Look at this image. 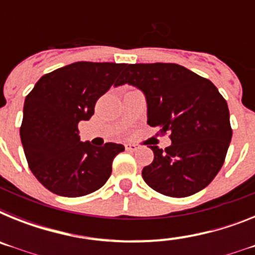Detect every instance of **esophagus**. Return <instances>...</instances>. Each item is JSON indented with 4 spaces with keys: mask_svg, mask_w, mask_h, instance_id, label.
<instances>
[{
    "mask_svg": "<svg viewBox=\"0 0 255 255\" xmlns=\"http://www.w3.org/2000/svg\"><path fill=\"white\" fill-rule=\"evenodd\" d=\"M126 150H129V152H135V150L138 149V147L135 145V144H125Z\"/></svg>",
    "mask_w": 255,
    "mask_h": 255,
    "instance_id": "1",
    "label": "esophagus"
}]
</instances>
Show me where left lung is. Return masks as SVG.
Segmentation results:
<instances>
[{
    "label": "left lung",
    "instance_id": "1",
    "mask_svg": "<svg viewBox=\"0 0 255 255\" xmlns=\"http://www.w3.org/2000/svg\"><path fill=\"white\" fill-rule=\"evenodd\" d=\"M115 87L143 92L148 125L171 132L164 150L149 145L153 162L141 176L153 190L173 198L206 188L221 170L233 130L225 98L208 79L177 64L125 65Z\"/></svg>",
    "mask_w": 255,
    "mask_h": 255
}]
</instances>
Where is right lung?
I'll return each instance as SVG.
<instances>
[{"label": "right lung", "mask_w": 255, "mask_h": 255, "mask_svg": "<svg viewBox=\"0 0 255 255\" xmlns=\"http://www.w3.org/2000/svg\"><path fill=\"white\" fill-rule=\"evenodd\" d=\"M125 64L74 62L46 74L26 96L20 138L38 181L61 197H83L102 188L123 144L82 141L78 124L94 114Z\"/></svg>", "instance_id": "add662e5"}]
</instances>
